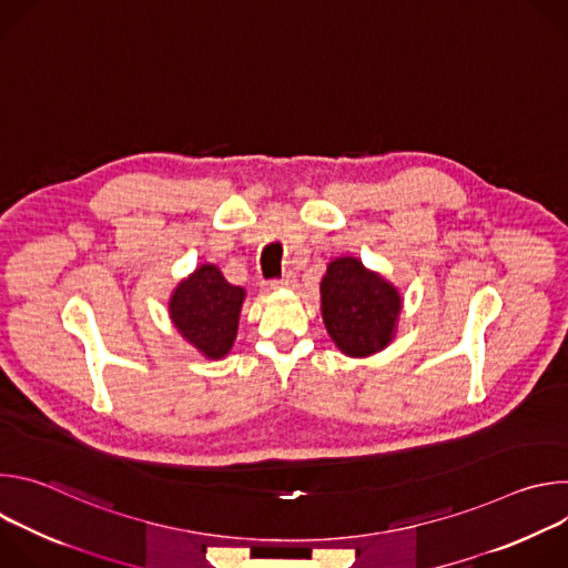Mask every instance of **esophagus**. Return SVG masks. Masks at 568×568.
I'll list each match as a JSON object with an SVG mask.
<instances>
[{
	"label": "esophagus",
	"instance_id": "obj_1",
	"mask_svg": "<svg viewBox=\"0 0 568 568\" xmlns=\"http://www.w3.org/2000/svg\"><path fill=\"white\" fill-rule=\"evenodd\" d=\"M294 278H296V276H294V272H292V270H285L281 278L272 281V287H290V285L294 283Z\"/></svg>",
	"mask_w": 568,
	"mask_h": 568
}]
</instances>
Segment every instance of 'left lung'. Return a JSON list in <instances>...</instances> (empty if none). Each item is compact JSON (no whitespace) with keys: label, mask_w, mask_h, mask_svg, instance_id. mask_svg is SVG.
Instances as JSON below:
<instances>
[{"label":"left lung","mask_w":568,"mask_h":568,"mask_svg":"<svg viewBox=\"0 0 568 568\" xmlns=\"http://www.w3.org/2000/svg\"><path fill=\"white\" fill-rule=\"evenodd\" d=\"M402 298L379 274L357 258H337L321 281L323 323L351 357H366L393 339Z\"/></svg>","instance_id":"left-lung-1"}]
</instances>
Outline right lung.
Returning a JSON list of instances; mask_svg holds the SVG:
<instances>
[{
    "label": "right lung",
    "mask_w": 568,
    "mask_h": 568,
    "mask_svg": "<svg viewBox=\"0 0 568 568\" xmlns=\"http://www.w3.org/2000/svg\"><path fill=\"white\" fill-rule=\"evenodd\" d=\"M245 290L231 285L215 265H202L171 298V318L186 342L209 359L224 357L235 339Z\"/></svg>",
    "instance_id": "add662e5"
}]
</instances>
